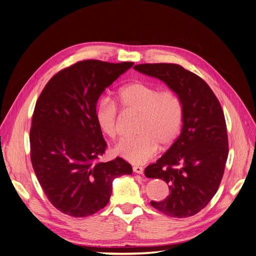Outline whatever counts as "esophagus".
Segmentation results:
<instances>
[{
    "label": "esophagus",
    "instance_id": "obj_1",
    "mask_svg": "<svg viewBox=\"0 0 256 256\" xmlns=\"http://www.w3.org/2000/svg\"><path fill=\"white\" fill-rule=\"evenodd\" d=\"M134 172L136 174H143V168L140 166H134Z\"/></svg>",
    "mask_w": 256,
    "mask_h": 256
}]
</instances>
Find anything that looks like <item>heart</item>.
<instances>
[{
	"label": "heart",
	"instance_id": "b5f03b06",
	"mask_svg": "<svg viewBox=\"0 0 256 256\" xmlns=\"http://www.w3.org/2000/svg\"><path fill=\"white\" fill-rule=\"evenodd\" d=\"M118 102L127 112L140 115L134 138L122 140L114 147L118 156L134 164H144L164 147L173 144L180 134L184 120V106L174 90H161L144 82L125 85L118 92ZM99 129L111 138L120 132V118L118 108L109 99L100 100L95 111Z\"/></svg>",
	"mask_w": 256,
	"mask_h": 256
}]
</instances>
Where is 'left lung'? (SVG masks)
I'll list each match as a JSON object with an SVG mask.
<instances>
[{
	"label": "left lung",
	"mask_w": 256,
	"mask_h": 256,
	"mask_svg": "<svg viewBox=\"0 0 256 256\" xmlns=\"http://www.w3.org/2000/svg\"><path fill=\"white\" fill-rule=\"evenodd\" d=\"M134 68L166 82L182 102L180 136L144 173L168 184L170 196L150 205L170 216L187 218L202 210L219 189L228 154L223 110L208 84L180 65L138 64Z\"/></svg>",
	"instance_id": "1"
}]
</instances>
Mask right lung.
Wrapping results in <instances>:
<instances>
[{
	"instance_id": "right-lung-1",
	"label": "right lung",
	"mask_w": 256,
	"mask_h": 256,
	"mask_svg": "<svg viewBox=\"0 0 256 256\" xmlns=\"http://www.w3.org/2000/svg\"><path fill=\"white\" fill-rule=\"evenodd\" d=\"M134 65L85 60L63 68L38 97L30 130V161L58 210L83 218L102 209L115 177L132 168L122 158L102 162L106 143L95 111L100 94Z\"/></svg>"
}]
</instances>
